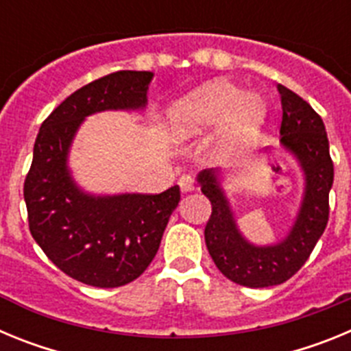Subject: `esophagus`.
Instances as JSON below:
<instances>
[{
    "label": "esophagus",
    "mask_w": 351,
    "mask_h": 351,
    "mask_svg": "<svg viewBox=\"0 0 351 351\" xmlns=\"http://www.w3.org/2000/svg\"><path fill=\"white\" fill-rule=\"evenodd\" d=\"M179 186L182 191H193L195 190V181L191 176H181L179 178Z\"/></svg>",
    "instance_id": "1"
}]
</instances>
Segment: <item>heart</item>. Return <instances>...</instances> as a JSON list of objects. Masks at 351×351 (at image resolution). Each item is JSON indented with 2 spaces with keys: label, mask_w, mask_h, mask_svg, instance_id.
<instances>
[{
  "label": "heart",
  "mask_w": 351,
  "mask_h": 351,
  "mask_svg": "<svg viewBox=\"0 0 351 351\" xmlns=\"http://www.w3.org/2000/svg\"><path fill=\"white\" fill-rule=\"evenodd\" d=\"M263 117L262 101L230 82H210L195 89L176 101L169 114L170 128L178 138L195 137L230 119L219 137V153L228 158L255 145Z\"/></svg>",
  "instance_id": "heart-1"
}]
</instances>
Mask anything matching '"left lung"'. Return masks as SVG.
Segmentation results:
<instances>
[{"label": "left lung", "mask_w": 351, "mask_h": 351, "mask_svg": "<svg viewBox=\"0 0 351 351\" xmlns=\"http://www.w3.org/2000/svg\"><path fill=\"white\" fill-rule=\"evenodd\" d=\"M283 107L281 144L297 156L306 173V193L297 221L288 237L274 246H253L241 235L232 210L213 170L198 176L202 193L209 198L210 216L206 244L223 276L237 285L263 288L281 285L302 267L315 250L328 221V191L334 181V163L322 117L299 95L278 86Z\"/></svg>", "instance_id": "left-lung-1"}]
</instances>
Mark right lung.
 <instances>
[{
  "label": "right lung",
  "instance_id": "1",
  "mask_svg": "<svg viewBox=\"0 0 351 351\" xmlns=\"http://www.w3.org/2000/svg\"><path fill=\"white\" fill-rule=\"evenodd\" d=\"M151 71L121 70L77 89L49 114L36 135L24 181L29 232L66 276L98 288L137 280L153 262L179 186L158 195L91 197L66 169V154L82 119L108 108H142Z\"/></svg>",
  "mask_w": 351,
  "mask_h": 351
}]
</instances>
